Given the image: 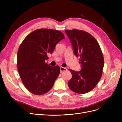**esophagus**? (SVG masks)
Listing matches in <instances>:
<instances>
[{"label": "esophagus", "mask_w": 122, "mask_h": 122, "mask_svg": "<svg viewBox=\"0 0 122 122\" xmlns=\"http://www.w3.org/2000/svg\"><path fill=\"white\" fill-rule=\"evenodd\" d=\"M60 70H61V72H63L64 71H66V70H67V68H64L63 67H60Z\"/></svg>", "instance_id": "obj_1"}]
</instances>
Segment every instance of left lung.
I'll list each match as a JSON object with an SVG mask.
<instances>
[{
	"label": "left lung",
	"instance_id": "obj_1",
	"mask_svg": "<svg viewBox=\"0 0 122 122\" xmlns=\"http://www.w3.org/2000/svg\"><path fill=\"white\" fill-rule=\"evenodd\" d=\"M65 31L81 65L79 72L69 70L72 77L68 81L69 87L76 93H87L97 86L102 75L104 57L102 50L96 39L88 32L78 29Z\"/></svg>",
	"mask_w": 122,
	"mask_h": 122
}]
</instances>
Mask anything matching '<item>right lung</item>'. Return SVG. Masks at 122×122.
<instances>
[{
	"label": "right lung",
	"instance_id": "add662e5",
	"mask_svg": "<svg viewBox=\"0 0 122 122\" xmlns=\"http://www.w3.org/2000/svg\"><path fill=\"white\" fill-rule=\"evenodd\" d=\"M65 38L62 33L51 29H38L28 35L17 53V70L24 86L31 93L42 95L49 92L60 73L58 66L45 62L57 43Z\"/></svg>",
	"mask_w": 122,
	"mask_h": 122
}]
</instances>
